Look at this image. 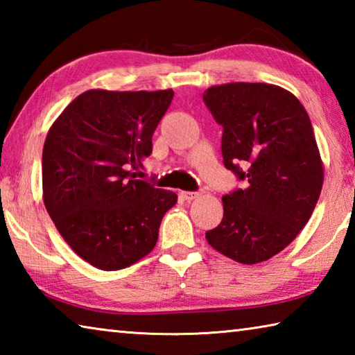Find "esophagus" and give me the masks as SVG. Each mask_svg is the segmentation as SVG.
I'll return each instance as SVG.
<instances>
[{
    "mask_svg": "<svg viewBox=\"0 0 355 355\" xmlns=\"http://www.w3.org/2000/svg\"><path fill=\"white\" fill-rule=\"evenodd\" d=\"M182 197L184 200H192L196 199V197H199V192H194V191H183L182 192Z\"/></svg>",
    "mask_w": 355,
    "mask_h": 355,
    "instance_id": "34e87169",
    "label": "esophagus"
}]
</instances>
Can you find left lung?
Here are the masks:
<instances>
[{
    "label": "left lung",
    "instance_id": "obj_1",
    "mask_svg": "<svg viewBox=\"0 0 355 355\" xmlns=\"http://www.w3.org/2000/svg\"><path fill=\"white\" fill-rule=\"evenodd\" d=\"M222 127V158L244 188L222 197L224 218L205 238L244 264L279 254L307 224L322 188V163L310 117L285 89L230 83L203 94Z\"/></svg>",
    "mask_w": 355,
    "mask_h": 355
}]
</instances>
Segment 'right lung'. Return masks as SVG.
<instances>
[{
	"instance_id": "add662e5",
	"label": "right lung",
	"mask_w": 355,
	"mask_h": 355,
	"mask_svg": "<svg viewBox=\"0 0 355 355\" xmlns=\"http://www.w3.org/2000/svg\"><path fill=\"white\" fill-rule=\"evenodd\" d=\"M173 91H87L53 123L42 153L44 203L76 255L117 271L152 252L172 191L136 178Z\"/></svg>"
}]
</instances>
